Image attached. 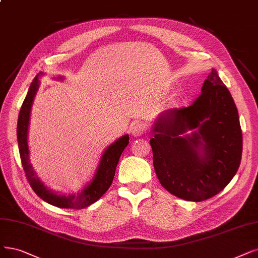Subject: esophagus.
<instances>
[{
    "instance_id": "obj_1",
    "label": "esophagus",
    "mask_w": 258,
    "mask_h": 258,
    "mask_svg": "<svg viewBox=\"0 0 258 258\" xmlns=\"http://www.w3.org/2000/svg\"><path fill=\"white\" fill-rule=\"evenodd\" d=\"M146 129H147L146 126L142 122H135L130 126L131 135L135 136V137H140V136L144 135V133L146 132Z\"/></svg>"
}]
</instances>
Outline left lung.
<instances>
[{"label": "left lung", "instance_id": "obj_1", "mask_svg": "<svg viewBox=\"0 0 258 258\" xmlns=\"http://www.w3.org/2000/svg\"><path fill=\"white\" fill-rule=\"evenodd\" d=\"M188 130L194 131L191 135L180 136ZM152 131L154 170L162 186L178 198L208 200L238 170L242 153L238 111L215 69L192 104L162 112Z\"/></svg>", "mask_w": 258, "mask_h": 258}]
</instances>
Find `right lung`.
Wrapping results in <instances>:
<instances>
[{"mask_svg":"<svg viewBox=\"0 0 258 258\" xmlns=\"http://www.w3.org/2000/svg\"><path fill=\"white\" fill-rule=\"evenodd\" d=\"M39 75L30 84L27 95L23 101L19 113L18 126H17V138L20 157H21L22 166L25 171V176L33 190L37 196L43 201L54 205L57 208L62 209H75L81 210L85 209L92 203L96 202L102 195H104L109 187L111 186L113 178L115 176V169L118 164V160L123 149L129 144V136L125 135L115 141L105 150L100 158L98 167L94 174L93 179L84 187L77 195H59L51 189H48L47 186L40 181L37 173L33 169L32 164L29 162V149L27 144V133L29 125L30 109L34 101V97L39 88Z\"/></svg>","mask_w":258,"mask_h":258,"instance_id":"1","label":"right lung"}]
</instances>
